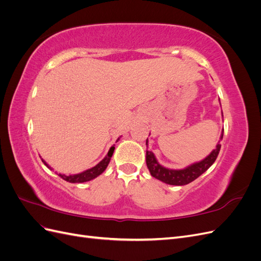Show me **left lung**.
<instances>
[{
    "label": "left lung",
    "mask_w": 261,
    "mask_h": 261,
    "mask_svg": "<svg viewBox=\"0 0 261 261\" xmlns=\"http://www.w3.org/2000/svg\"><path fill=\"white\" fill-rule=\"evenodd\" d=\"M222 116H223V113H222ZM222 138H223V129L220 135V140ZM220 140L218 141L216 148L213 149L212 151L204 158V159L198 162L189 164L184 169H169V168L163 167V165H161L159 162H158L154 153L152 151H150V150H147L146 151L147 168L151 176L163 181L165 184L175 185V186H183V185L189 184L192 183L193 180H195L197 177H199L202 173L206 172L213 164V162L216 161L221 148ZM146 146L148 148V138L146 140Z\"/></svg>",
    "instance_id": "8db88e82"
}]
</instances>
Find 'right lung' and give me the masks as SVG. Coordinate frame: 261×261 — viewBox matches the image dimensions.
<instances>
[{"label":"right lung","mask_w":261,"mask_h":261,"mask_svg":"<svg viewBox=\"0 0 261 261\" xmlns=\"http://www.w3.org/2000/svg\"><path fill=\"white\" fill-rule=\"evenodd\" d=\"M118 140H120V137L116 139V143ZM114 146L115 145H113L111 148H110L108 154L97 165H94V167L91 168V169H88V170H86V171L81 172V173H77V174H62V173H59V174L57 173V174L59 176H61L64 180L69 181V183H84V181H88V180L96 178L106 171L107 167L110 163V160H111L112 154L114 152V149H115ZM41 160L50 170H53L43 159H41Z\"/></svg>","instance_id":"right-lung-1"}]
</instances>
